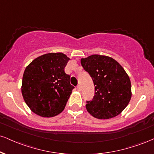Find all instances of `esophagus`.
Returning <instances> with one entry per match:
<instances>
[{"instance_id": "1", "label": "esophagus", "mask_w": 154, "mask_h": 154, "mask_svg": "<svg viewBox=\"0 0 154 154\" xmlns=\"http://www.w3.org/2000/svg\"><path fill=\"white\" fill-rule=\"evenodd\" d=\"M77 90H78V91H81V86H80V85H77Z\"/></svg>"}]
</instances>
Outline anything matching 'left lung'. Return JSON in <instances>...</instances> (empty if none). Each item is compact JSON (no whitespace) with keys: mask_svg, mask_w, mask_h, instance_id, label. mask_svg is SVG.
<instances>
[{"mask_svg":"<svg viewBox=\"0 0 154 154\" xmlns=\"http://www.w3.org/2000/svg\"><path fill=\"white\" fill-rule=\"evenodd\" d=\"M95 85V95L87 101L88 112L98 119H109L122 112L131 100V83L123 66L114 59L93 54L81 59Z\"/></svg>","mask_w":154,"mask_h":154,"instance_id":"left-lung-1","label":"left lung"}]
</instances>
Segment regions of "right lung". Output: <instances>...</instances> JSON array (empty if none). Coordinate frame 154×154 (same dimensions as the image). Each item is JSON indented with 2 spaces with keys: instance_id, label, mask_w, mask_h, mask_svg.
Masks as SVG:
<instances>
[{
  "instance_id": "obj_1",
  "label": "right lung",
  "mask_w": 154,
  "mask_h": 154,
  "mask_svg": "<svg viewBox=\"0 0 154 154\" xmlns=\"http://www.w3.org/2000/svg\"><path fill=\"white\" fill-rule=\"evenodd\" d=\"M69 57L63 53H48L26 67L22 79L23 100L33 112L42 117L57 116L64 110L74 87L64 72Z\"/></svg>"
}]
</instances>
